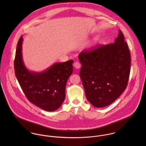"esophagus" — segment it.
Wrapping results in <instances>:
<instances>
[{"label": "esophagus", "mask_w": 146, "mask_h": 146, "mask_svg": "<svg viewBox=\"0 0 146 146\" xmlns=\"http://www.w3.org/2000/svg\"><path fill=\"white\" fill-rule=\"evenodd\" d=\"M74 67H75V68L79 69V68H80L81 64H80V63L78 62H75L74 63Z\"/></svg>", "instance_id": "obj_1"}]
</instances>
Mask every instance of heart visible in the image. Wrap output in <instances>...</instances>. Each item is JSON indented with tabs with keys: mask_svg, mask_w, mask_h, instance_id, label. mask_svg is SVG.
Wrapping results in <instances>:
<instances>
[{
	"mask_svg": "<svg viewBox=\"0 0 146 146\" xmlns=\"http://www.w3.org/2000/svg\"><path fill=\"white\" fill-rule=\"evenodd\" d=\"M97 40V38H96V39H94V40H93V41L94 42H96Z\"/></svg>",
	"mask_w": 146,
	"mask_h": 146,
	"instance_id": "b5f03b06",
	"label": "heart"
}]
</instances>
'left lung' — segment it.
<instances>
[{
  "mask_svg": "<svg viewBox=\"0 0 146 146\" xmlns=\"http://www.w3.org/2000/svg\"><path fill=\"white\" fill-rule=\"evenodd\" d=\"M78 58L88 101L97 108L112 104L125 90L130 74V54L121 31L113 43L83 51Z\"/></svg>",
  "mask_w": 146,
  "mask_h": 146,
  "instance_id": "obj_1",
  "label": "left lung"
}]
</instances>
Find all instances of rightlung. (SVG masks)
I'll list each match as a JSON object with an SVG mask.
<instances>
[{
  "label": "right lung",
  "instance_id": "right-lung-1",
  "mask_svg": "<svg viewBox=\"0 0 146 146\" xmlns=\"http://www.w3.org/2000/svg\"><path fill=\"white\" fill-rule=\"evenodd\" d=\"M21 36L17 43L15 59L16 76L28 100L42 110L58 109L65 98L67 80L73 71V60L55 63L42 72L30 71L23 60Z\"/></svg>",
  "mask_w": 146,
  "mask_h": 146
}]
</instances>
